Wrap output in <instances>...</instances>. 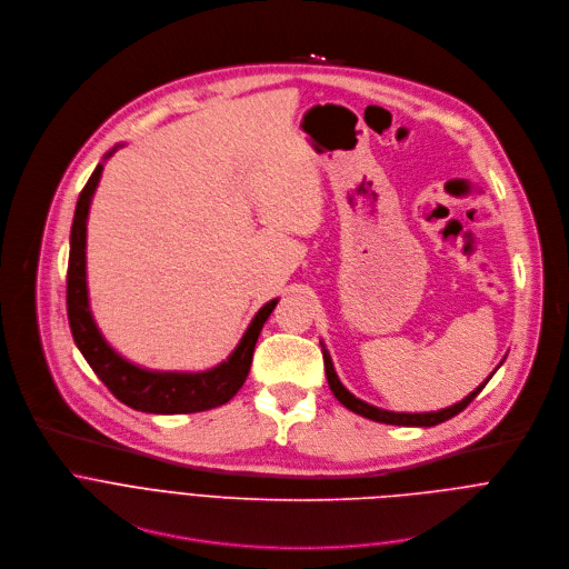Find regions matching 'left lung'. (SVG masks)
Instances as JSON below:
<instances>
[{"label": "left lung", "instance_id": "left-lung-1", "mask_svg": "<svg viewBox=\"0 0 569 569\" xmlns=\"http://www.w3.org/2000/svg\"><path fill=\"white\" fill-rule=\"evenodd\" d=\"M321 353H323V369H327V380H329V387H331L333 396L345 405L347 410H351V412H356V415H360V417H365V419H371V421H378V423H387V426H417V428H432V426H439V423H443V421L457 417L459 412H463V410L468 408V405L472 402V398L483 389V385L489 382L491 376L496 373V371H493V373H491L489 378H486L472 393H468L463 400L450 405V408H446V410H439V412H423V415H405V412H387V410L373 408V405H369V402L356 398V396L340 382V378H338V373H336V369H333V362H331L329 351L321 347Z\"/></svg>", "mask_w": 569, "mask_h": 569}]
</instances>
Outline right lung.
I'll list each match as a JSON object with an SVG mask.
<instances>
[{
  "instance_id": "right-lung-1",
  "label": "right lung",
  "mask_w": 569,
  "mask_h": 569,
  "mask_svg": "<svg viewBox=\"0 0 569 569\" xmlns=\"http://www.w3.org/2000/svg\"><path fill=\"white\" fill-rule=\"evenodd\" d=\"M117 150V148H114ZM110 150L106 157H110ZM103 164L94 169L86 189L80 191L69 238V266H67V317L76 347L83 353L94 373L103 385L128 408L148 415H191L213 410L224 405L246 382L254 356L257 340L263 323L274 310L279 299L268 301L246 336L238 342L233 353L209 371L180 373V371H148L126 358H121L99 333L88 299V274H86V242H88V213L92 196L99 187Z\"/></svg>"
}]
</instances>
